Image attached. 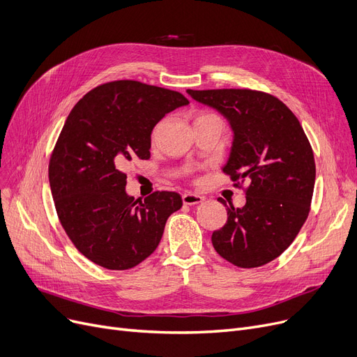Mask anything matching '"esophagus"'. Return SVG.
<instances>
[{"instance_id":"esophagus-1","label":"esophagus","mask_w":357,"mask_h":357,"mask_svg":"<svg viewBox=\"0 0 357 357\" xmlns=\"http://www.w3.org/2000/svg\"><path fill=\"white\" fill-rule=\"evenodd\" d=\"M181 199H183L184 205H199V203H202L205 197L195 195V193H190V192H185V193L181 195Z\"/></svg>"}]
</instances>
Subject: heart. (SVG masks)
<instances>
[{"label": "heart", "instance_id": "heart-1", "mask_svg": "<svg viewBox=\"0 0 357 357\" xmlns=\"http://www.w3.org/2000/svg\"><path fill=\"white\" fill-rule=\"evenodd\" d=\"M205 116H209V113H202V114H199L196 119H199V117H205Z\"/></svg>", "mask_w": 357, "mask_h": 357}]
</instances>
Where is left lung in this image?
I'll return each instance as SVG.
<instances>
[{"label":"left lung","mask_w":357,"mask_h":357,"mask_svg":"<svg viewBox=\"0 0 357 357\" xmlns=\"http://www.w3.org/2000/svg\"><path fill=\"white\" fill-rule=\"evenodd\" d=\"M229 122L234 141L222 168L232 181L250 178L243 208L227 206V224L212 234L220 257L260 267L292 244L307 220L315 184L311 144L296 116L279 98L254 90H188ZM238 185V184H235Z\"/></svg>","instance_id":"obj_1"}]
</instances>
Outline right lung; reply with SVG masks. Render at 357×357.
I'll return each mask as SVG.
<instances>
[{
    "mask_svg": "<svg viewBox=\"0 0 357 357\" xmlns=\"http://www.w3.org/2000/svg\"><path fill=\"white\" fill-rule=\"evenodd\" d=\"M189 105L181 93L121 79L84 96L71 110L49 162L61 225L77 250L109 270L138 266L158 247L168 216L183 206L176 192L135 200L123 168L151 157V132Z\"/></svg>",
    "mask_w": 357,
    "mask_h": 357,
    "instance_id": "1",
    "label": "right lung"
}]
</instances>
